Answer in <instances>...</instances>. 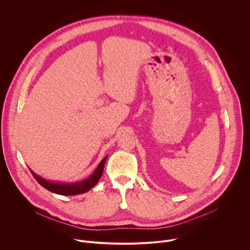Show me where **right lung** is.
<instances>
[{
	"label": "right lung",
	"instance_id": "1",
	"mask_svg": "<svg viewBox=\"0 0 250 250\" xmlns=\"http://www.w3.org/2000/svg\"><path fill=\"white\" fill-rule=\"evenodd\" d=\"M108 158V156H105L98 165V167L96 168L95 172L89 177L87 178L86 180L84 181H80V182H76V183H54V182H49L43 178L40 177L39 175L35 174L34 172H31L32 176L35 178L37 180L43 188L47 189L48 191L58 194V195H63V196H73V195H78V194H82V193H86L88 192L90 189H92L100 180V178L103 174L104 171V166L105 163V160Z\"/></svg>",
	"mask_w": 250,
	"mask_h": 250
}]
</instances>
